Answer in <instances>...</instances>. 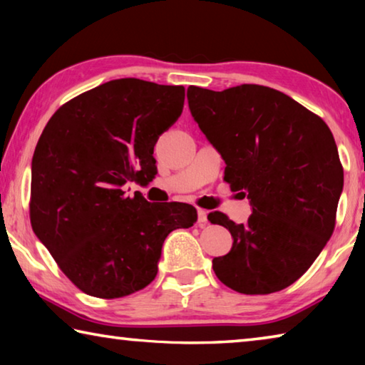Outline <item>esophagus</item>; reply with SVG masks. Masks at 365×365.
Listing matches in <instances>:
<instances>
[{
  "label": "esophagus",
  "mask_w": 365,
  "mask_h": 365,
  "mask_svg": "<svg viewBox=\"0 0 365 365\" xmlns=\"http://www.w3.org/2000/svg\"><path fill=\"white\" fill-rule=\"evenodd\" d=\"M197 224L201 227L207 224V211H205V209H197Z\"/></svg>",
  "instance_id": "34e87169"
}]
</instances>
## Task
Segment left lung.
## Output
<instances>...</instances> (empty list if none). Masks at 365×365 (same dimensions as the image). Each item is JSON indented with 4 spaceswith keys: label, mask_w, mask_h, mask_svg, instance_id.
<instances>
[{
    "label": "left lung",
    "mask_w": 365,
    "mask_h": 365,
    "mask_svg": "<svg viewBox=\"0 0 365 365\" xmlns=\"http://www.w3.org/2000/svg\"><path fill=\"white\" fill-rule=\"evenodd\" d=\"M188 106L201 132L224 158V180L248 195L252 214L228 228L233 246L212 269L228 288L269 294L294 283L335 230L343 165L327 123L293 98L262 85L224 91L188 86Z\"/></svg>",
    "instance_id": "1"
}]
</instances>
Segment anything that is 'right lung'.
Instances as JSON below:
<instances>
[{
  "mask_svg": "<svg viewBox=\"0 0 365 365\" xmlns=\"http://www.w3.org/2000/svg\"><path fill=\"white\" fill-rule=\"evenodd\" d=\"M182 85L119 78L63 104L36 143L30 222L67 279L115 299L158 274L164 240L196 222L185 202L151 205L130 182L156 175L154 145L180 117Z\"/></svg>",
  "mask_w": 365,
  "mask_h": 365,
  "instance_id": "obj_1",
  "label": "right lung"
}]
</instances>
